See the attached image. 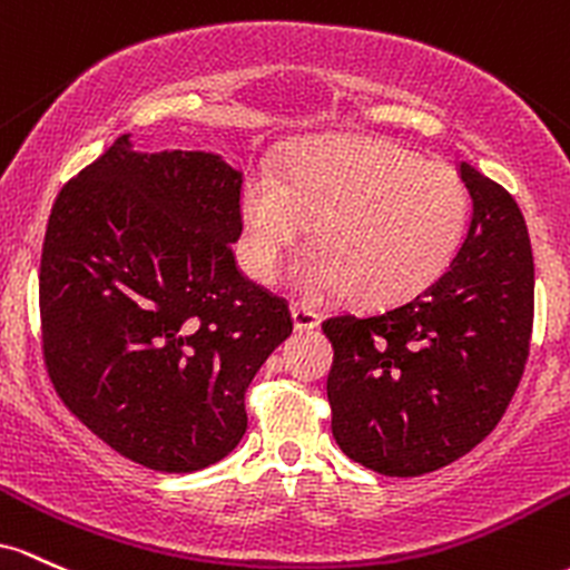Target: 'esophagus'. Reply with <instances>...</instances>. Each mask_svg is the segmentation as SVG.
Returning <instances> with one entry per match:
<instances>
[{
	"mask_svg": "<svg viewBox=\"0 0 570 570\" xmlns=\"http://www.w3.org/2000/svg\"><path fill=\"white\" fill-rule=\"evenodd\" d=\"M291 317H293V328H296V331H312V328H317V325H320L317 312L306 309V306H302V304L291 306Z\"/></svg>",
	"mask_w": 570,
	"mask_h": 570,
	"instance_id": "esophagus-1",
	"label": "esophagus"
}]
</instances>
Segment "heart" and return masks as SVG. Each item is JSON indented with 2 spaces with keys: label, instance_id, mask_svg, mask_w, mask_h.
I'll use <instances>...</instances> for the list:
<instances>
[{
  "label": "heart",
  "instance_id": "1",
  "mask_svg": "<svg viewBox=\"0 0 570 570\" xmlns=\"http://www.w3.org/2000/svg\"><path fill=\"white\" fill-rule=\"evenodd\" d=\"M317 223L320 250L293 268L302 296L342 293L395 302L444 272L469 223V190L452 166L382 139L306 150L279 177L261 171L242 190V264L272 279Z\"/></svg>",
  "mask_w": 570,
  "mask_h": 570
}]
</instances>
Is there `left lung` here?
Wrapping results in <instances>:
<instances>
[{"label":"left lung","instance_id":"obj_1","mask_svg":"<svg viewBox=\"0 0 570 570\" xmlns=\"http://www.w3.org/2000/svg\"><path fill=\"white\" fill-rule=\"evenodd\" d=\"M469 232L423 291L323 323L334 344L331 431L338 450L385 476H420L482 441L520 385L533 331V253L517 202L460 161Z\"/></svg>","mask_w":570,"mask_h":570}]
</instances>
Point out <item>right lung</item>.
<instances>
[{
  "instance_id": "obj_1",
  "label": "right lung",
  "mask_w": 570,
  "mask_h": 570,
  "mask_svg": "<svg viewBox=\"0 0 570 570\" xmlns=\"http://www.w3.org/2000/svg\"><path fill=\"white\" fill-rule=\"evenodd\" d=\"M239 190L217 153H139L124 134L50 213L45 366L82 425L153 471L226 458L247 385L293 331L283 298L236 268Z\"/></svg>"
}]
</instances>
